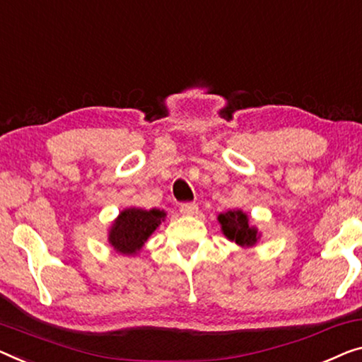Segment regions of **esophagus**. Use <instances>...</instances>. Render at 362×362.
Here are the masks:
<instances>
[{
	"instance_id": "obj_1",
	"label": "esophagus",
	"mask_w": 362,
	"mask_h": 362,
	"mask_svg": "<svg viewBox=\"0 0 362 362\" xmlns=\"http://www.w3.org/2000/svg\"><path fill=\"white\" fill-rule=\"evenodd\" d=\"M180 213L185 216H195L198 213V204L195 203H182L180 204Z\"/></svg>"
}]
</instances>
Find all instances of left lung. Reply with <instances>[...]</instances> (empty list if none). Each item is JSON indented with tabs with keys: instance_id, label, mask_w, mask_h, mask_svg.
I'll return each instance as SVG.
<instances>
[{
	"instance_id": "8db88e82",
	"label": "left lung",
	"mask_w": 362,
	"mask_h": 362,
	"mask_svg": "<svg viewBox=\"0 0 362 362\" xmlns=\"http://www.w3.org/2000/svg\"><path fill=\"white\" fill-rule=\"evenodd\" d=\"M218 223L221 224V233L226 239L235 242L237 245L249 249L260 239L262 234L255 226H250V219L242 209H229L218 216Z\"/></svg>"
}]
</instances>
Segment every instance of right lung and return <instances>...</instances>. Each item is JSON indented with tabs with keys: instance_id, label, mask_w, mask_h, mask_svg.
<instances>
[{
	"instance_id": "add662e5",
	"label": "right lung",
	"mask_w": 362,
	"mask_h": 362,
	"mask_svg": "<svg viewBox=\"0 0 362 362\" xmlns=\"http://www.w3.org/2000/svg\"><path fill=\"white\" fill-rule=\"evenodd\" d=\"M163 209L127 208L117 216L109 228V244L122 255H136L160 223L165 219Z\"/></svg>"
}]
</instances>
